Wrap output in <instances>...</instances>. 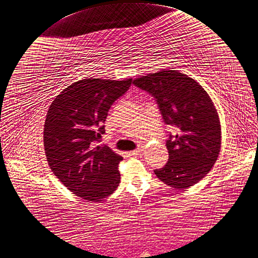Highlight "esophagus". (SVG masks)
I'll list each match as a JSON object with an SVG mask.
<instances>
[{
	"label": "esophagus",
	"mask_w": 258,
	"mask_h": 258,
	"mask_svg": "<svg viewBox=\"0 0 258 258\" xmlns=\"http://www.w3.org/2000/svg\"><path fill=\"white\" fill-rule=\"evenodd\" d=\"M141 152H143V149H141V148H137L136 150L131 151V152H130V155H138V154H140Z\"/></svg>",
	"instance_id": "34e87169"
}]
</instances>
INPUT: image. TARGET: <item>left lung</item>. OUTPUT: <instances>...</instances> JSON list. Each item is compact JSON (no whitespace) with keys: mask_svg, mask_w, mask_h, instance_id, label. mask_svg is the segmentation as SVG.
Returning a JSON list of instances; mask_svg holds the SVG:
<instances>
[{"mask_svg":"<svg viewBox=\"0 0 258 258\" xmlns=\"http://www.w3.org/2000/svg\"><path fill=\"white\" fill-rule=\"evenodd\" d=\"M153 96L166 125L169 159L154 169L156 177L179 190L201 181L214 165L221 149V124L210 96L194 79L163 70L133 81Z\"/></svg>","mask_w":258,"mask_h":258,"instance_id":"left-lung-1","label":"left lung"}]
</instances>
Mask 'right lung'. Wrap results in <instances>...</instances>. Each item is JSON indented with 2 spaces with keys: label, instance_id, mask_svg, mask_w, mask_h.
Listing matches in <instances>:
<instances>
[{
  "label": "right lung",
  "instance_id": "1",
  "mask_svg": "<svg viewBox=\"0 0 258 258\" xmlns=\"http://www.w3.org/2000/svg\"><path fill=\"white\" fill-rule=\"evenodd\" d=\"M131 85V78L82 79L64 89L49 107L44 126L48 164L71 192L86 201L101 202L119 186L123 157L96 144L111 105Z\"/></svg>",
  "mask_w": 258,
  "mask_h": 258
}]
</instances>
